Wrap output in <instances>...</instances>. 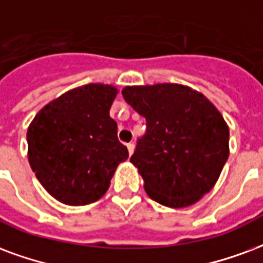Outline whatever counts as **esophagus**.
Returning a JSON list of instances; mask_svg holds the SVG:
<instances>
[{
    "label": "esophagus",
    "mask_w": 263,
    "mask_h": 263,
    "mask_svg": "<svg viewBox=\"0 0 263 263\" xmlns=\"http://www.w3.org/2000/svg\"><path fill=\"white\" fill-rule=\"evenodd\" d=\"M126 147H128V152H129V155H132V153H134V149H135V145H134L132 142H129V143H126Z\"/></svg>",
    "instance_id": "1"
}]
</instances>
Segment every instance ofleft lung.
Instances as JSON below:
<instances>
[{
    "mask_svg": "<svg viewBox=\"0 0 263 263\" xmlns=\"http://www.w3.org/2000/svg\"><path fill=\"white\" fill-rule=\"evenodd\" d=\"M122 96L145 117L131 163L153 201L194 205L211 191L229 159V126L202 93L177 83L125 86Z\"/></svg>",
    "mask_w": 263,
    "mask_h": 263,
    "instance_id": "left-lung-1",
    "label": "left lung"
}]
</instances>
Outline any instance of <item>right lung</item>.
<instances>
[{"instance_id":"right-lung-1","label":"right lung","mask_w":263,"mask_h":263,"mask_svg":"<svg viewBox=\"0 0 263 263\" xmlns=\"http://www.w3.org/2000/svg\"><path fill=\"white\" fill-rule=\"evenodd\" d=\"M117 87L89 83L44 106L28 128V157L44 190L57 201L83 206L99 201L116 168L128 159L110 117Z\"/></svg>"}]
</instances>
